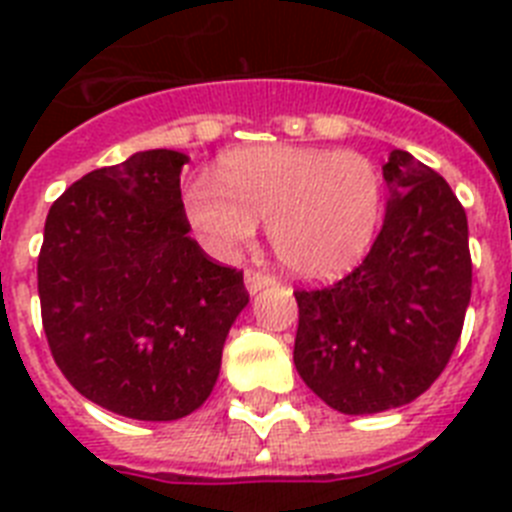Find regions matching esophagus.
Returning a JSON list of instances; mask_svg holds the SVG:
<instances>
[{"mask_svg": "<svg viewBox=\"0 0 512 512\" xmlns=\"http://www.w3.org/2000/svg\"><path fill=\"white\" fill-rule=\"evenodd\" d=\"M243 279H246L248 295H256V292H261L264 287L274 284V277H271V274H266V271H256V269H248Z\"/></svg>", "mask_w": 512, "mask_h": 512, "instance_id": "esophagus-1", "label": "esophagus"}]
</instances>
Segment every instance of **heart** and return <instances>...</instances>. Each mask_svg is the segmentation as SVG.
I'll return each mask as SVG.
<instances>
[{
	"label": "heart",
	"mask_w": 512,
	"mask_h": 512,
	"mask_svg": "<svg viewBox=\"0 0 512 512\" xmlns=\"http://www.w3.org/2000/svg\"><path fill=\"white\" fill-rule=\"evenodd\" d=\"M184 212L217 259L251 243L261 220L292 274L328 282L354 269L372 246L382 217V174L354 151L238 148L217 166V184H189Z\"/></svg>",
	"instance_id": "1"
}]
</instances>
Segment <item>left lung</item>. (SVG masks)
Masks as SVG:
<instances>
[{
  "mask_svg": "<svg viewBox=\"0 0 512 512\" xmlns=\"http://www.w3.org/2000/svg\"><path fill=\"white\" fill-rule=\"evenodd\" d=\"M390 200L372 251L325 289H297L295 366L325 405L372 415L408 405L446 369L472 297L467 212L408 151L382 166Z\"/></svg>",
  "mask_w": 512,
  "mask_h": 512,
  "instance_id": "8db88e82",
  "label": "left lung"
}]
</instances>
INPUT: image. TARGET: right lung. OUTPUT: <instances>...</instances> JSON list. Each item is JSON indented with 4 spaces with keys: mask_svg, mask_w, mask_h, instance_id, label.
Wrapping results in <instances>:
<instances>
[{
    "mask_svg": "<svg viewBox=\"0 0 512 512\" xmlns=\"http://www.w3.org/2000/svg\"><path fill=\"white\" fill-rule=\"evenodd\" d=\"M179 151L89 171L51 205L38 256L43 330L63 377L99 408L179 420L210 397L241 271L189 238Z\"/></svg>",
    "mask_w": 512,
    "mask_h": 512,
    "instance_id": "obj_1",
    "label": "right lung"
}]
</instances>
